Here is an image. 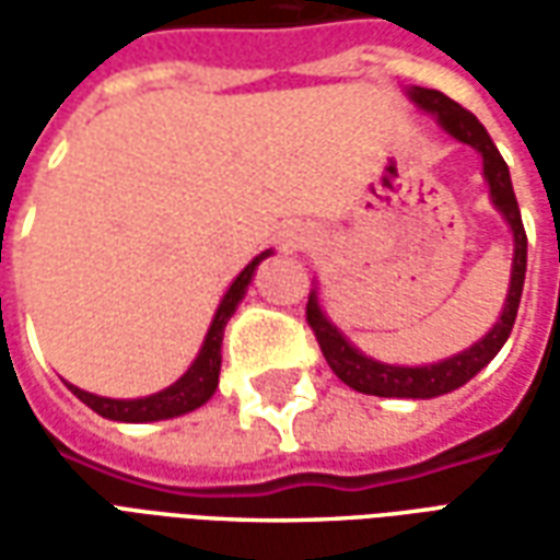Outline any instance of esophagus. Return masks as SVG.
I'll list each match as a JSON object with an SVG mask.
<instances>
[{
    "mask_svg": "<svg viewBox=\"0 0 560 560\" xmlns=\"http://www.w3.org/2000/svg\"><path fill=\"white\" fill-rule=\"evenodd\" d=\"M303 243H305L303 231H291V233H288V240H284V245H288V248H300Z\"/></svg>",
    "mask_w": 560,
    "mask_h": 560,
    "instance_id": "34e87169",
    "label": "esophagus"
}]
</instances>
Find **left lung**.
<instances>
[{"label":"left lung","instance_id":"obj_1","mask_svg":"<svg viewBox=\"0 0 560 560\" xmlns=\"http://www.w3.org/2000/svg\"><path fill=\"white\" fill-rule=\"evenodd\" d=\"M408 98L420 110L432 114L434 122L444 128L450 138L458 140V143H468L470 149L480 152L482 179L489 183V197H492L494 209L504 215V221L510 224V233H513V267H510V288H506L504 308H501V317L494 320V327L480 341H474L470 348H465V351L429 365H389L365 357L324 315L317 288L308 293L305 317H308V324L315 329L317 345H320V351L327 357L329 369L336 372L339 381H345L357 393L381 396V399H434V396H444V393H453L462 384H468L480 369L492 363L494 353L504 348V341L510 339V329L516 324L518 300H522V288H525V269H528V236H525V228H522L516 195H513V183H510V171H506V161L501 159V152L492 143V138H489V131L482 128L477 116L465 110L453 98H446L444 92L411 86Z\"/></svg>","mask_w":560,"mask_h":560}]
</instances>
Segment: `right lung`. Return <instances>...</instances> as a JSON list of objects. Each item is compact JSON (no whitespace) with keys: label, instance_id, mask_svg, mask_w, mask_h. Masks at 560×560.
<instances>
[{"label":"right lung","instance_id":"obj_1","mask_svg":"<svg viewBox=\"0 0 560 560\" xmlns=\"http://www.w3.org/2000/svg\"><path fill=\"white\" fill-rule=\"evenodd\" d=\"M272 255V248L260 252V255L248 264V267L231 281L228 293L221 296L219 308H215V317L207 329V339L197 351L195 363L188 365L179 381H173L171 387H164L161 393H152V396H143V399H107V396H95V393H86V389L68 384V389L78 396L83 405H90L92 411L102 413L104 420L116 422H155V420H173V417H183L188 411H197L200 405H207L212 399V393L219 387V372H221V339H224V327L228 320L236 312V305L243 303L245 291L252 284V276L260 260H267Z\"/></svg>","mask_w":560,"mask_h":560}]
</instances>
